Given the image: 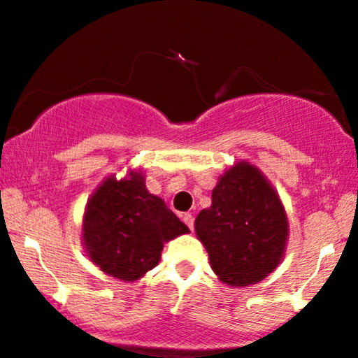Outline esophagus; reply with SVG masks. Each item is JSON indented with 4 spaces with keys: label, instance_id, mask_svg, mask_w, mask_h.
<instances>
[{
    "label": "esophagus",
    "instance_id": "esophagus-1",
    "mask_svg": "<svg viewBox=\"0 0 358 358\" xmlns=\"http://www.w3.org/2000/svg\"><path fill=\"white\" fill-rule=\"evenodd\" d=\"M183 222L187 223V227L193 231V227H195V218H193L192 213H183Z\"/></svg>",
    "mask_w": 358,
    "mask_h": 358
}]
</instances>
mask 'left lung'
<instances>
[{
	"label": "left lung",
	"instance_id": "1",
	"mask_svg": "<svg viewBox=\"0 0 358 358\" xmlns=\"http://www.w3.org/2000/svg\"><path fill=\"white\" fill-rule=\"evenodd\" d=\"M210 266L230 287L262 282L282 264L288 217L273 185L255 165L236 162L220 175L212 205L195 220Z\"/></svg>",
	"mask_w": 358,
	"mask_h": 358
}]
</instances>
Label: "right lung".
Instances as JSON below:
<instances>
[{"label": "right lung", "mask_w": 358, "mask_h": 358, "mask_svg": "<svg viewBox=\"0 0 358 358\" xmlns=\"http://www.w3.org/2000/svg\"><path fill=\"white\" fill-rule=\"evenodd\" d=\"M190 234L160 196L146 190L145 175L130 170L110 175L86 203L81 242L94 265L108 277L136 282L160 262L163 243Z\"/></svg>", "instance_id": "obj_1"}]
</instances>
